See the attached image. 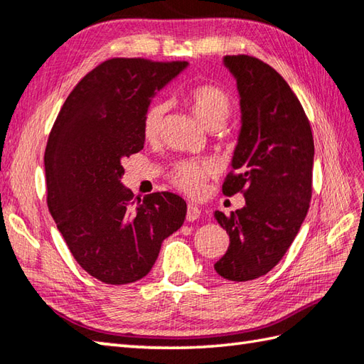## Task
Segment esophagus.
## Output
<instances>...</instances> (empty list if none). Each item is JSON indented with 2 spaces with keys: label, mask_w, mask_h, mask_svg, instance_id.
<instances>
[{
  "label": "esophagus",
  "mask_w": 364,
  "mask_h": 364,
  "mask_svg": "<svg viewBox=\"0 0 364 364\" xmlns=\"http://www.w3.org/2000/svg\"><path fill=\"white\" fill-rule=\"evenodd\" d=\"M200 214H202V211H200V208H197L196 205H188V214H186V219L189 222H194L200 218Z\"/></svg>",
  "instance_id": "1"
}]
</instances>
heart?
I'll use <instances>...</instances> for the list:
<instances>
[{
	"label": "heart",
	"mask_w": 364,
	"mask_h": 364,
	"mask_svg": "<svg viewBox=\"0 0 364 364\" xmlns=\"http://www.w3.org/2000/svg\"><path fill=\"white\" fill-rule=\"evenodd\" d=\"M186 103L192 114L210 129L211 127H222L231 112V100L223 89L213 84H202L191 89L186 94ZM166 105L156 102L151 103L144 114L142 134L146 141H154L161 131L162 117L166 114ZM214 173L211 162L206 161H183L170 172V181L189 196H197L202 192L205 181Z\"/></svg>",
	"instance_id": "obj_1"
}]
</instances>
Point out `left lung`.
Returning a JSON list of instances; mask_svg holds the SVG:
<instances>
[{"mask_svg": "<svg viewBox=\"0 0 364 364\" xmlns=\"http://www.w3.org/2000/svg\"><path fill=\"white\" fill-rule=\"evenodd\" d=\"M235 76L241 129L223 183L225 196L242 192L245 206L214 218L230 245L214 269L231 282L266 275L288 252L311 200L314 142L304 107L280 73L262 60L223 58Z\"/></svg>", "mask_w": 364, "mask_h": 364, "instance_id": "left-lung-1", "label": "left lung"}]
</instances>
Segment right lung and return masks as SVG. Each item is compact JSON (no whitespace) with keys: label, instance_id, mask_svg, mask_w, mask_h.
Listing matches in <instances>:
<instances>
[{"label":"right lung","instance_id":"obj_1","mask_svg":"<svg viewBox=\"0 0 364 364\" xmlns=\"http://www.w3.org/2000/svg\"><path fill=\"white\" fill-rule=\"evenodd\" d=\"M188 63L105 60L76 84L45 150L46 202L78 264L107 284L141 280L188 206L172 192L139 198L122 184V161L144 149L142 119L156 92Z\"/></svg>","mask_w":364,"mask_h":364}]
</instances>
